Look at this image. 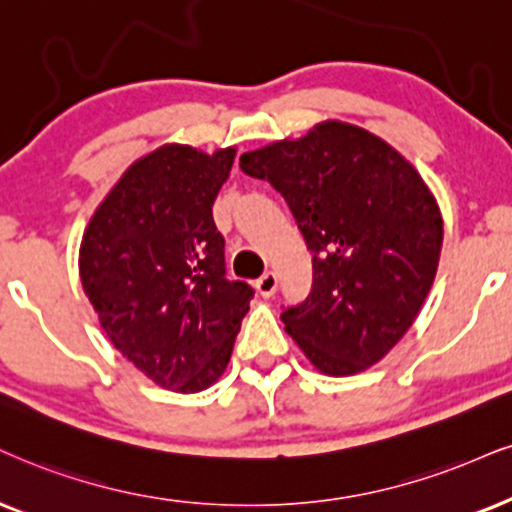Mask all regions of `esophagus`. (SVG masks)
Instances as JSON below:
<instances>
[{"instance_id":"obj_1","label":"esophagus","mask_w":512,"mask_h":512,"mask_svg":"<svg viewBox=\"0 0 512 512\" xmlns=\"http://www.w3.org/2000/svg\"><path fill=\"white\" fill-rule=\"evenodd\" d=\"M256 289H258V294L263 296V299H270V296H273L275 289H277V275L275 273H263V277H258Z\"/></svg>"}]
</instances>
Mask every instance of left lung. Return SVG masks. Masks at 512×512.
I'll return each instance as SVG.
<instances>
[{"label":"left lung","instance_id":"1","mask_svg":"<svg viewBox=\"0 0 512 512\" xmlns=\"http://www.w3.org/2000/svg\"><path fill=\"white\" fill-rule=\"evenodd\" d=\"M313 254V289L282 323L315 370H368L418 318L437 275L444 220L413 163L358 125L325 121L299 140L246 151Z\"/></svg>","mask_w":512,"mask_h":512}]
</instances>
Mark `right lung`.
Listing matches in <instances>:
<instances>
[{
  "label": "right lung",
  "instance_id": "1",
  "mask_svg": "<svg viewBox=\"0 0 512 512\" xmlns=\"http://www.w3.org/2000/svg\"><path fill=\"white\" fill-rule=\"evenodd\" d=\"M235 147L163 144L137 159L97 206L80 242V280L106 337L151 382L197 394L230 363L254 299L225 277L213 201Z\"/></svg>",
  "mask_w": 512,
  "mask_h": 512
}]
</instances>
